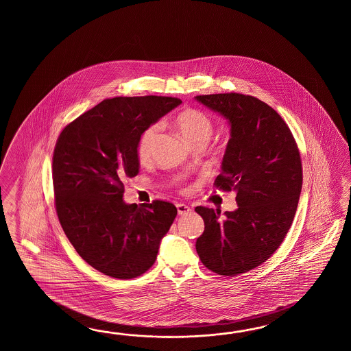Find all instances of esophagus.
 I'll use <instances>...</instances> for the list:
<instances>
[{
	"label": "esophagus",
	"instance_id": "1",
	"mask_svg": "<svg viewBox=\"0 0 351 351\" xmlns=\"http://www.w3.org/2000/svg\"><path fill=\"white\" fill-rule=\"evenodd\" d=\"M177 210H178L179 216H184V215H188L192 209L189 206H186L184 203H178L177 204Z\"/></svg>",
	"mask_w": 351,
	"mask_h": 351
}]
</instances>
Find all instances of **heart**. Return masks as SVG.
I'll return each mask as SVG.
<instances>
[{"instance_id":"obj_1","label":"heart","mask_w":351,"mask_h":351,"mask_svg":"<svg viewBox=\"0 0 351 351\" xmlns=\"http://www.w3.org/2000/svg\"><path fill=\"white\" fill-rule=\"evenodd\" d=\"M174 125L186 139V142L193 147L195 144H206L213 135V121L208 115L199 109L186 108L178 112L174 118ZM160 130L159 124H152L145 128L139 135L136 142V157L141 163H147L152 158L154 143Z\"/></svg>"}]
</instances>
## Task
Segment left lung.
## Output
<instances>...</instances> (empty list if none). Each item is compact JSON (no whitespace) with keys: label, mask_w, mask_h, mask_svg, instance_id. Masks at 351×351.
Wrapping results in <instances>:
<instances>
[{"label":"left lung","mask_w":351,"mask_h":351,"mask_svg":"<svg viewBox=\"0 0 351 351\" xmlns=\"http://www.w3.org/2000/svg\"><path fill=\"white\" fill-rule=\"evenodd\" d=\"M231 124L222 173L215 186L234 191L233 212L195 207L204 232L195 242L202 263L237 276L269 260L291 227L302 186V165L290 128L269 105L239 93L197 95Z\"/></svg>","instance_id":"1"}]
</instances>
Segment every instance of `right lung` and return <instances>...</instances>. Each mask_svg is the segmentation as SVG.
<instances>
[{"mask_svg":"<svg viewBox=\"0 0 351 351\" xmlns=\"http://www.w3.org/2000/svg\"><path fill=\"white\" fill-rule=\"evenodd\" d=\"M178 97L105 99L62 129L53 156L55 208L70 243L106 276H141L157 258L176 206L123 201L127 178L139 173L136 142L145 128L178 106Z\"/></svg>","mask_w":351,"mask_h":351,"instance_id":"add662e5","label":"right lung"}]
</instances>
